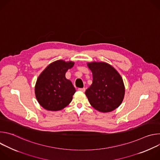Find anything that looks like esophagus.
<instances>
[{"label":"esophagus","instance_id":"34e87169","mask_svg":"<svg viewBox=\"0 0 160 160\" xmlns=\"http://www.w3.org/2000/svg\"><path fill=\"white\" fill-rule=\"evenodd\" d=\"M79 91H81V92H84L85 91V88H79L78 89Z\"/></svg>","mask_w":160,"mask_h":160}]
</instances>
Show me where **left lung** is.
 I'll list each match as a JSON object with an SVG mask.
<instances>
[{
    "label": "left lung",
    "mask_w": 160,
    "mask_h": 160,
    "mask_svg": "<svg viewBox=\"0 0 160 160\" xmlns=\"http://www.w3.org/2000/svg\"><path fill=\"white\" fill-rule=\"evenodd\" d=\"M93 75L92 83L85 91L88 100L96 110L107 112L117 108L125 95L123 79L112 66L103 62L87 64Z\"/></svg>",
    "instance_id": "obj_1"
}]
</instances>
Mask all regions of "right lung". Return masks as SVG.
<instances>
[{
  "label": "right lung",
  "instance_id": "obj_1",
  "mask_svg": "<svg viewBox=\"0 0 160 160\" xmlns=\"http://www.w3.org/2000/svg\"><path fill=\"white\" fill-rule=\"evenodd\" d=\"M74 62L58 60L50 64L38 77L35 88L36 98L45 109L59 111L69 104L76 92L66 72Z\"/></svg>",
  "mask_w": 160,
  "mask_h": 160
}]
</instances>
